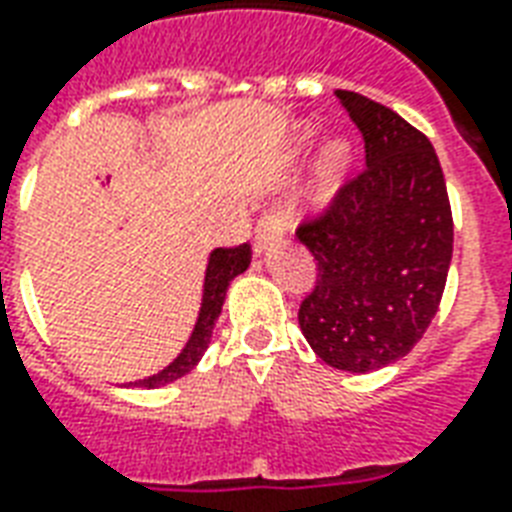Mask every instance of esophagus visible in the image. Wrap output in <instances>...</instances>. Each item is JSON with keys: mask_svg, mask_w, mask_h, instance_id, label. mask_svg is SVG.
<instances>
[{"mask_svg": "<svg viewBox=\"0 0 512 512\" xmlns=\"http://www.w3.org/2000/svg\"><path fill=\"white\" fill-rule=\"evenodd\" d=\"M283 234H286V218L283 215H264L253 229V248H256V253H264L270 245L283 240Z\"/></svg>", "mask_w": 512, "mask_h": 512, "instance_id": "esophagus-1", "label": "esophagus"}]
</instances>
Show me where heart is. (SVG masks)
I'll return each mask as SVG.
<instances>
[{"label": "heart", "mask_w": 512, "mask_h": 512, "mask_svg": "<svg viewBox=\"0 0 512 512\" xmlns=\"http://www.w3.org/2000/svg\"><path fill=\"white\" fill-rule=\"evenodd\" d=\"M315 134H318V129L313 124H299L294 129V142L299 148H310ZM353 161H356V151L345 137H329L321 145L318 159H315L313 186H310V207L313 210H326L337 199L340 188L345 186V180L351 175Z\"/></svg>", "instance_id": "obj_1"}]
</instances>
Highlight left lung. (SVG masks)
<instances>
[{"label":"left lung","mask_w":512,"mask_h":512,"mask_svg":"<svg viewBox=\"0 0 512 512\" xmlns=\"http://www.w3.org/2000/svg\"><path fill=\"white\" fill-rule=\"evenodd\" d=\"M364 134L367 169L332 210L299 229L318 283L299 329L329 367L383 370L413 351L443 299L453 218L432 142L402 115L337 91Z\"/></svg>","instance_id":"left-lung-1"}]
</instances>
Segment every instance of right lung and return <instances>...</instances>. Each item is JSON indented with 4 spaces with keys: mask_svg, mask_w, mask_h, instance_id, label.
<instances>
[{
    "mask_svg": "<svg viewBox=\"0 0 512 512\" xmlns=\"http://www.w3.org/2000/svg\"><path fill=\"white\" fill-rule=\"evenodd\" d=\"M248 264H251V248L248 245H240V248H215V251H210L205 267V280H202V302H199L197 321H194V329L188 334L186 345L180 348L178 356L169 361L164 370H159L156 375H148V378L134 380V383H126V388H161L172 383V380L183 378L186 372L197 367L199 359L205 356L207 345L213 340L215 321H218V315L224 310L229 283L248 270Z\"/></svg>",
    "mask_w": 512,
    "mask_h": 512,
    "instance_id": "obj_1",
    "label": "right lung"
}]
</instances>
